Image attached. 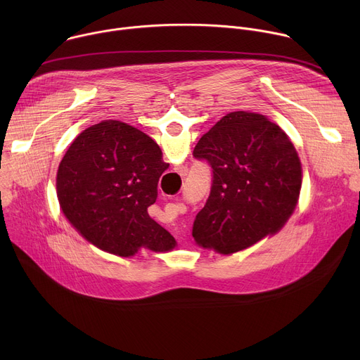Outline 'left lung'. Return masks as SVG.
I'll list each match as a JSON object with an SVG mask.
<instances>
[{"label": "left lung", "instance_id": "obj_1", "mask_svg": "<svg viewBox=\"0 0 360 360\" xmlns=\"http://www.w3.org/2000/svg\"><path fill=\"white\" fill-rule=\"evenodd\" d=\"M193 157L212 169L211 193L192 228L199 246L239 252L276 233L293 214L302 165L288 135L266 117L226 114L202 135Z\"/></svg>", "mask_w": 360, "mask_h": 360}]
</instances>
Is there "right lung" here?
Here are the masks:
<instances>
[{"instance_id":"1","label":"right lung","mask_w":360,"mask_h":360,"mask_svg":"<svg viewBox=\"0 0 360 360\" xmlns=\"http://www.w3.org/2000/svg\"><path fill=\"white\" fill-rule=\"evenodd\" d=\"M158 143L121 121H102L82 131L58 167L60 207L92 245L118 256L141 246L168 252L176 240L148 215L168 169Z\"/></svg>"}]
</instances>
